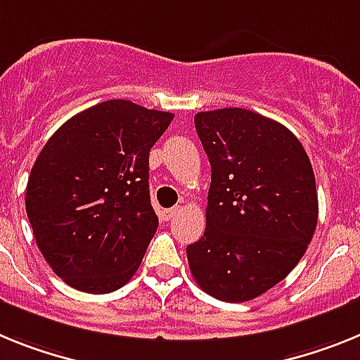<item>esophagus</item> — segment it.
Returning <instances> with one entry per match:
<instances>
[{
    "mask_svg": "<svg viewBox=\"0 0 360 360\" xmlns=\"http://www.w3.org/2000/svg\"><path fill=\"white\" fill-rule=\"evenodd\" d=\"M177 214H179V208H177V206H174V208L162 210V219H165V221H172V219L176 217Z\"/></svg>",
    "mask_w": 360,
    "mask_h": 360,
    "instance_id": "esophagus-1",
    "label": "esophagus"
}]
</instances>
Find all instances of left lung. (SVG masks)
<instances>
[{"instance_id":"8db88e82","label":"left lung","mask_w":360,"mask_h":360,"mask_svg":"<svg viewBox=\"0 0 360 360\" xmlns=\"http://www.w3.org/2000/svg\"><path fill=\"white\" fill-rule=\"evenodd\" d=\"M195 130L212 167L205 236L186 246L199 288L245 302L301 261L317 226L314 168L288 128L245 108L199 112Z\"/></svg>"}]
</instances>
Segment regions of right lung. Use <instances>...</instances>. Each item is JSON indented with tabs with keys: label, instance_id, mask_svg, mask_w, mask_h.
<instances>
[{
	"label": "right lung",
	"instance_id": "1",
	"mask_svg": "<svg viewBox=\"0 0 360 360\" xmlns=\"http://www.w3.org/2000/svg\"><path fill=\"white\" fill-rule=\"evenodd\" d=\"M172 120L110 99L70 117L39 152L25 206L37 248L68 286L110 293L137 271L159 224L148 154Z\"/></svg>",
	"mask_w": 360,
	"mask_h": 360
}]
</instances>
